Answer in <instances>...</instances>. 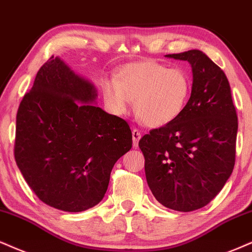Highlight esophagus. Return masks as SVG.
I'll use <instances>...</instances> for the list:
<instances>
[{"label":"esophagus","mask_w":252,"mask_h":252,"mask_svg":"<svg viewBox=\"0 0 252 252\" xmlns=\"http://www.w3.org/2000/svg\"><path fill=\"white\" fill-rule=\"evenodd\" d=\"M132 138H133V147L138 148L139 140H140V138H141L140 131H139V129H136V128L133 129V131H132Z\"/></svg>","instance_id":"obj_1"}]
</instances>
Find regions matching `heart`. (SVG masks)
<instances>
[{
	"instance_id": "obj_1",
	"label": "heart",
	"mask_w": 252,
	"mask_h": 252,
	"mask_svg": "<svg viewBox=\"0 0 252 252\" xmlns=\"http://www.w3.org/2000/svg\"><path fill=\"white\" fill-rule=\"evenodd\" d=\"M101 90L113 113H126L134 100L136 117L158 128L172 124L186 110L191 80L182 69L147 60L124 65L116 79L102 80Z\"/></svg>"
}]
</instances>
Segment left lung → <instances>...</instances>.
Instances as JSON below:
<instances>
[{
	"label": "left lung",
	"mask_w": 252,
	"mask_h": 252,
	"mask_svg": "<svg viewBox=\"0 0 252 252\" xmlns=\"http://www.w3.org/2000/svg\"><path fill=\"white\" fill-rule=\"evenodd\" d=\"M191 66V93L186 110L169 125L139 141L154 197L164 207L192 212L222 190L235 166L237 114L225 73L206 54L166 55Z\"/></svg>",
	"instance_id": "8db88e82"
}]
</instances>
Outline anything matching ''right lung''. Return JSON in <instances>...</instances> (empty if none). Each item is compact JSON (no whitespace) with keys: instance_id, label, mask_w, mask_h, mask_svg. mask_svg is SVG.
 I'll return each instance as SVG.
<instances>
[{"instance_id":"1","label":"right lung","mask_w":252,"mask_h":252,"mask_svg":"<svg viewBox=\"0 0 252 252\" xmlns=\"http://www.w3.org/2000/svg\"><path fill=\"white\" fill-rule=\"evenodd\" d=\"M97 97L94 84L52 56L18 107L17 167L40 201L63 212L97 206L132 148L128 124L94 105Z\"/></svg>"}]
</instances>
